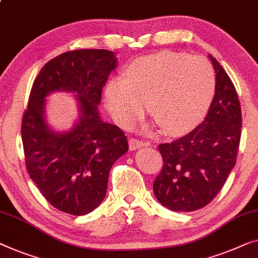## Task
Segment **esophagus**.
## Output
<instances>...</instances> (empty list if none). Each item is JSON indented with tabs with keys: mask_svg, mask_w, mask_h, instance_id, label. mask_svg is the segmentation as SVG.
Listing matches in <instances>:
<instances>
[{
	"mask_svg": "<svg viewBox=\"0 0 258 258\" xmlns=\"http://www.w3.org/2000/svg\"><path fill=\"white\" fill-rule=\"evenodd\" d=\"M129 147L130 150H136V149H140L144 147V142L140 141L138 138H130L129 140Z\"/></svg>",
	"mask_w": 258,
	"mask_h": 258,
	"instance_id": "obj_1",
	"label": "esophagus"
}]
</instances>
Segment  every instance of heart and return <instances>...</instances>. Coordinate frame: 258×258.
<instances>
[{
	"label": "heart",
	"mask_w": 258,
	"mask_h": 258,
	"mask_svg": "<svg viewBox=\"0 0 258 258\" xmlns=\"http://www.w3.org/2000/svg\"><path fill=\"white\" fill-rule=\"evenodd\" d=\"M216 93V74L207 59L184 52L162 51L130 62L124 76L104 88L114 121L129 125L143 114L145 102L154 124L166 135H185L206 116Z\"/></svg>",
	"instance_id": "1"
}]
</instances>
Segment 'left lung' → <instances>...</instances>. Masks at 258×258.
<instances>
[{"label":"left lung","mask_w":258,"mask_h":258,"mask_svg":"<svg viewBox=\"0 0 258 258\" xmlns=\"http://www.w3.org/2000/svg\"><path fill=\"white\" fill-rule=\"evenodd\" d=\"M216 74V93L204 122L171 143L158 147L163 169L154 182L157 200L174 212L203 208L220 192L236 163L241 140V106L234 84L208 55Z\"/></svg>","instance_id":"left-lung-1"}]
</instances>
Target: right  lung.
Here are the masks:
<instances>
[{
	"label": "right lung",
	"instance_id": "right-lung-1",
	"mask_svg": "<svg viewBox=\"0 0 258 258\" xmlns=\"http://www.w3.org/2000/svg\"><path fill=\"white\" fill-rule=\"evenodd\" d=\"M116 67L114 52L74 50L47 61L33 81L21 129L25 165L44 198L67 214L86 215L100 206L111 166L129 149L124 133L98 110ZM53 91L76 93L80 120L69 132H53L45 120V98Z\"/></svg>",
	"mask_w": 258,
	"mask_h": 258
}]
</instances>
